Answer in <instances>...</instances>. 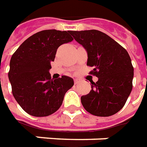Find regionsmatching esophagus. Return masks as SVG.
<instances>
[{
	"label": "esophagus",
	"mask_w": 147,
	"mask_h": 147,
	"mask_svg": "<svg viewBox=\"0 0 147 147\" xmlns=\"http://www.w3.org/2000/svg\"><path fill=\"white\" fill-rule=\"evenodd\" d=\"M80 82H81V80H80V79H78V78L74 79V83H75V84H78Z\"/></svg>",
	"instance_id": "34e87169"
}]
</instances>
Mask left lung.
I'll return each mask as SVG.
<instances>
[{
	"instance_id": "obj_1",
	"label": "left lung",
	"mask_w": 147,
	"mask_h": 147,
	"mask_svg": "<svg viewBox=\"0 0 147 147\" xmlns=\"http://www.w3.org/2000/svg\"><path fill=\"white\" fill-rule=\"evenodd\" d=\"M71 35L88 54L90 74L98 78L92 89L81 97L83 107L96 116H110L125 105L132 89L134 68L128 53L121 45L97 30L73 31Z\"/></svg>"
}]
</instances>
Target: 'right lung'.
<instances>
[{
	"label": "right lung",
	"instance_id": "1",
	"mask_svg": "<svg viewBox=\"0 0 147 147\" xmlns=\"http://www.w3.org/2000/svg\"><path fill=\"white\" fill-rule=\"evenodd\" d=\"M70 32L55 29L38 32L27 38L12 55L9 72L12 95L29 115L42 117L53 114L74 84L69 77L53 79L49 73L57 49L73 41Z\"/></svg>",
	"mask_w": 147,
	"mask_h": 147
}]
</instances>
